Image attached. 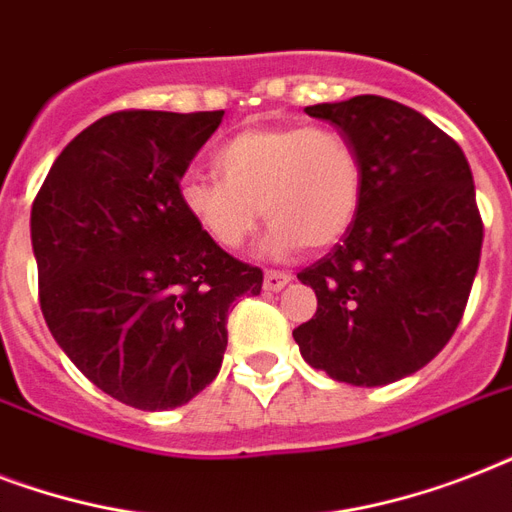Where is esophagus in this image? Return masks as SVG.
Segmentation results:
<instances>
[{
    "mask_svg": "<svg viewBox=\"0 0 512 512\" xmlns=\"http://www.w3.org/2000/svg\"><path fill=\"white\" fill-rule=\"evenodd\" d=\"M292 276L284 271H265V279H263V287L265 292H281V289L287 287Z\"/></svg>",
    "mask_w": 512,
    "mask_h": 512,
    "instance_id": "1",
    "label": "esophagus"
}]
</instances>
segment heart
I'll return each instance as SVG.
<instances>
[{
  "label": "heart",
  "instance_id": "obj_1",
  "mask_svg": "<svg viewBox=\"0 0 512 512\" xmlns=\"http://www.w3.org/2000/svg\"><path fill=\"white\" fill-rule=\"evenodd\" d=\"M223 180L188 175L180 204L223 249H241L263 220L265 252H324L353 228L364 196V164L348 135L329 127H249L215 156Z\"/></svg>",
  "mask_w": 512,
  "mask_h": 512
}]
</instances>
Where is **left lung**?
I'll use <instances>...</instances> for the list:
<instances>
[{"instance_id": "8db88e82", "label": "left lung", "mask_w": 512, "mask_h": 512, "mask_svg": "<svg viewBox=\"0 0 512 512\" xmlns=\"http://www.w3.org/2000/svg\"><path fill=\"white\" fill-rule=\"evenodd\" d=\"M335 124L364 164L356 223L297 273L319 308L292 332L313 369L377 388L433 361L468 305L484 223L473 172L444 130L380 95L308 106Z\"/></svg>"}]
</instances>
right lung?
<instances>
[{
    "mask_svg": "<svg viewBox=\"0 0 512 512\" xmlns=\"http://www.w3.org/2000/svg\"><path fill=\"white\" fill-rule=\"evenodd\" d=\"M223 111H119L79 132L31 207L47 327L103 393L143 412L188 404L215 380L228 311L263 271L209 241L180 180Z\"/></svg>",
    "mask_w": 512,
    "mask_h": 512,
    "instance_id": "obj_1",
    "label": "right lung"
}]
</instances>
